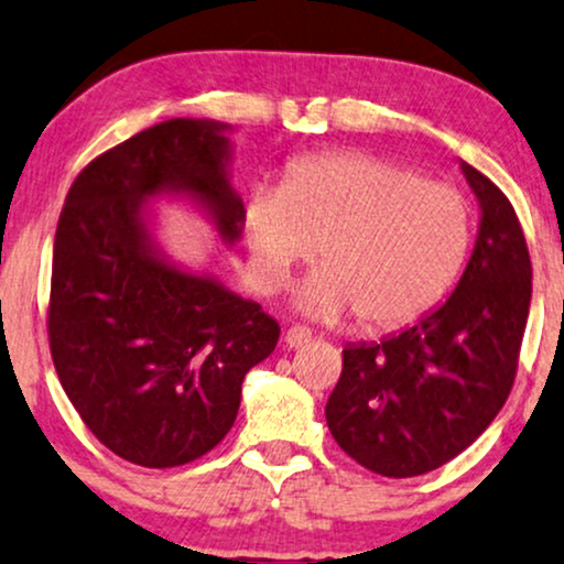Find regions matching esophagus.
I'll return each instance as SVG.
<instances>
[{
  "label": "esophagus",
  "mask_w": 564,
  "mask_h": 564,
  "mask_svg": "<svg viewBox=\"0 0 564 564\" xmlns=\"http://www.w3.org/2000/svg\"><path fill=\"white\" fill-rule=\"evenodd\" d=\"M312 340V330H306V327L302 325H291L286 335H283V344H286L289 348H302Z\"/></svg>",
  "instance_id": "obj_1"
}]
</instances>
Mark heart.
<instances>
[{
    "mask_svg": "<svg viewBox=\"0 0 564 564\" xmlns=\"http://www.w3.org/2000/svg\"><path fill=\"white\" fill-rule=\"evenodd\" d=\"M245 234L254 283L289 286L299 265L319 262L294 304L306 317L356 315L390 330L430 312L471 249V213L447 184L365 153H319L291 163L281 189L247 199Z\"/></svg>",
    "mask_w": 564,
    "mask_h": 564,
    "instance_id": "b5f03b06",
    "label": "heart"
}]
</instances>
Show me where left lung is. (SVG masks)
I'll use <instances>...</instances> for the list:
<instances>
[{
  "label": "left lung",
  "mask_w": 564,
  "mask_h": 564,
  "mask_svg": "<svg viewBox=\"0 0 564 564\" xmlns=\"http://www.w3.org/2000/svg\"><path fill=\"white\" fill-rule=\"evenodd\" d=\"M479 231L458 286L401 333L344 348L325 405L330 434L369 471H434L495 422L516 380L531 306V260L510 199L460 161Z\"/></svg>",
  "instance_id": "8db88e82"
}]
</instances>
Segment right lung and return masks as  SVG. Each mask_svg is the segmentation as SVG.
<instances>
[{"label": "right lung", "mask_w": 564, "mask_h": 564, "mask_svg": "<svg viewBox=\"0 0 564 564\" xmlns=\"http://www.w3.org/2000/svg\"><path fill=\"white\" fill-rule=\"evenodd\" d=\"M231 124L180 117L80 171L54 237L48 344L75 411L119 458L174 468L237 422L245 375L281 327L210 270L159 241V199L195 208L234 247L245 203L231 187Z\"/></svg>", "instance_id": "add662e5"}]
</instances>
